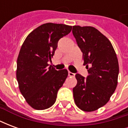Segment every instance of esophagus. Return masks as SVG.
<instances>
[{"label": "esophagus", "mask_w": 128, "mask_h": 128, "mask_svg": "<svg viewBox=\"0 0 128 128\" xmlns=\"http://www.w3.org/2000/svg\"><path fill=\"white\" fill-rule=\"evenodd\" d=\"M68 76L69 77H75V73H72V72L68 71Z\"/></svg>", "instance_id": "esophagus-1"}]
</instances>
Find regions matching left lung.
<instances>
[{
	"instance_id": "8db88e82",
	"label": "left lung",
	"mask_w": 128,
	"mask_h": 128,
	"mask_svg": "<svg viewBox=\"0 0 128 128\" xmlns=\"http://www.w3.org/2000/svg\"><path fill=\"white\" fill-rule=\"evenodd\" d=\"M72 32L89 74L86 79L75 75L78 83L72 89L74 101L82 110L92 112L106 104L115 91L118 60L110 40L94 27L73 26Z\"/></svg>"
}]
</instances>
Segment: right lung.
<instances>
[{"label":"right lung","mask_w":128,"mask_h":128,"mask_svg":"<svg viewBox=\"0 0 128 128\" xmlns=\"http://www.w3.org/2000/svg\"><path fill=\"white\" fill-rule=\"evenodd\" d=\"M72 26L45 23L27 36L17 59L16 78L21 94L36 110H45L56 101L58 91L68 76L66 69L48 67L59 40L71 32Z\"/></svg>","instance_id":"1"}]
</instances>
